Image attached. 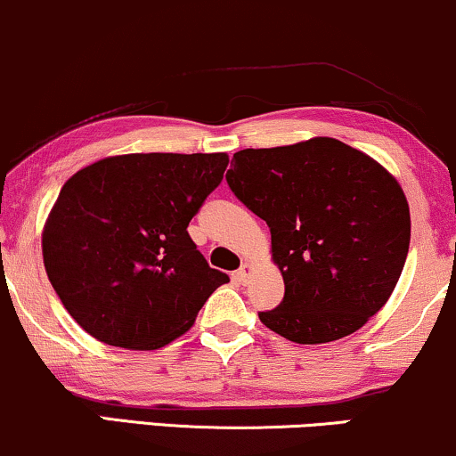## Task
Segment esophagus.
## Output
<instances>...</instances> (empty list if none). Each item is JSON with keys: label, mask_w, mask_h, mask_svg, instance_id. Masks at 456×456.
I'll use <instances>...</instances> for the list:
<instances>
[{"label": "esophagus", "mask_w": 456, "mask_h": 456, "mask_svg": "<svg viewBox=\"0 0 456 456\" xmlns=\"http://www.w3.org/2000/svg\"><path fill=\"white\" fill-rule=\"evenodd\" d=\"M252 271H255V267H252L250 263H244L241 265V267L238 269V280L241 281V284H248V280H250V275H252Z\"/></svg>", "instance_id": "esophagus-1"}]
</instances>
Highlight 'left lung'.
I'll use <instances>...</instances> for the list:
<instances>
[{
	"label": "left lung",
	"instance_id": "obj_1",
	"mask_svg": "<svg viewBox=\"0 0 456 456\" xmlns=\"http://www.w3.org/2000/svg\"><path fill=\"white\" fill-rule=\"evenodd\" d=\"M232 191L267 221L284 301L258 318L292 343H330L360 330L389 301L411 244L400 183L337 138L244 149Z\"/></svg>",
	"mask_w": 456,
	"mask_h": 456
}]
</instances>
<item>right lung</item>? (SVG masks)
<instances>
[{
    "instance_id": "1",
    "label": "right lung",
    "mask_w": 456,
    "mask_h": 456,
    "mask_svg": "<svg viewBox=\"0 0 456 456\" xmlns=\"http://www.w3.org/2000/svg\"><path fill=\"white\" fill-rule=\"evenodd\" d=\"M227 164V153L111 155L62 185L42 232L44 267L86 332L151 351L193 326L229 278L187 227Z\"/></svg>"
}]
</instances>
